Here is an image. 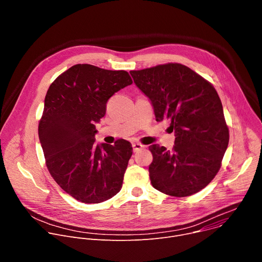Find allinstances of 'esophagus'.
Returning a JSON list of instances; mask_svg holds the SVG:
<instances>
[{"label": "esophagus", "mask_w": 262, "mask_h": 262, "mask_svg": "<svg viewBox=\"0 0 262 262\" xmlns=\"http://www.w3.org/2000/svg\"><path fill=\"white\" fill-rule=\"evenodd\" d=\"M144 145H142L141 143H133V149L135 152H138L140 150H142V149H144Z\"/></svg>", "instance_id": "1"}]
</instances>
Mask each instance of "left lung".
<instances>
[{
    "label": "left lung",
    "mask_w": 262,
    "mask_h": 262,
    "mask_svg": "<svg viewBox=\"0 0 262 262\" xmlns=\"http://www.w3.org/2000/svg\"><path fill=\"white\" fill-rule=\"evenodd\" d=\"M137 87L151 100L157 121L175 132L172 150L149 146V177L158 191L174 197L198 193L214 178L229 143V129L214 87L179 63L132 70Z\"/></svg>",
    "instance_id": "left-lung-1"
}]
</instances>
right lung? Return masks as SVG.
Instances as JSON below:
<instances>
[{
    "instance_id": "right-lung-1",
    "label": "right lung",
    "mask_w": 262,
    "mask_h": 262,
    "mask_svg": "<svg viewBox=\"0 0 262 262\" xmlns=\"http://www.w3.org/2000/svg\"><path fill=\"white\" fill-rule=\"evenodd\" d=\"M132 84L125 70L77 64L47 92L38 125L46 164L60 188L78 201L100 203L122 188L132 144L120 139L96 145L95 123L104 116L108 98Z\"/></svg>"
}]
</instances>
